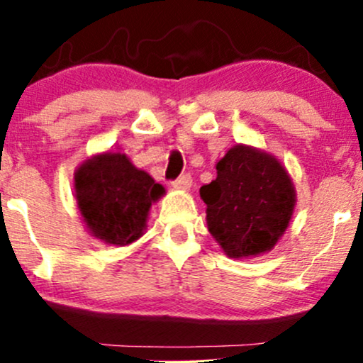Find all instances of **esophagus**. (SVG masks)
<instances>
[{
	"label": "esophagus",
	"mask_w": 363,
	"mask_h": 363,
	"mask_svg": "<svg viewBox=\"0 0 363 363\" xmlns=\"http://www.w3.org/2000/svg\"><path fill=\"white\" fill-rule=\"evenodd\" d=\"M172 184L176 187H181V189H189L191 184H193V177H191L189 172L181 174L176 181H172Z\"/></svg>",
	"instance_id": "obj_1"
}]
</instances>
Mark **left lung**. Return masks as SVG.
<instances>
[{"mask_svg": "<svg viewBox=\"0 0 363 363\" xmlns=\"http://www.w3.org/2000/svg\"><path fill=\"white\" fill-rule=\"evenodd\" d=\"M208 230L228 257L272 251L294 213L295 191L277 158L237 145L216 164V179L201 186Z\"/></svg>", "mask_w": 363, "mask_h": 363, "instance_id": "8db88e82", "label": "left lung"}]
</instances>
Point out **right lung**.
Masks as SVG:
<instances>
[{
    "instance_id": "obj_1",
    "label": "right lung",
    "mask_w": 363,
    "mask_h": 363,
    "mask_svg": "<svg viewBox=\"0 0 363 363\" xmlns=\"http://www.w3.org/2000/svg\"><path fill=\"white\" fill-rule=\"evenodd\" d=\"M164 194L126 155L104 153L74 174V196L90 234L114 245L131 244L143 234L152 201Z\"/></svg>"
}]
</instances>
